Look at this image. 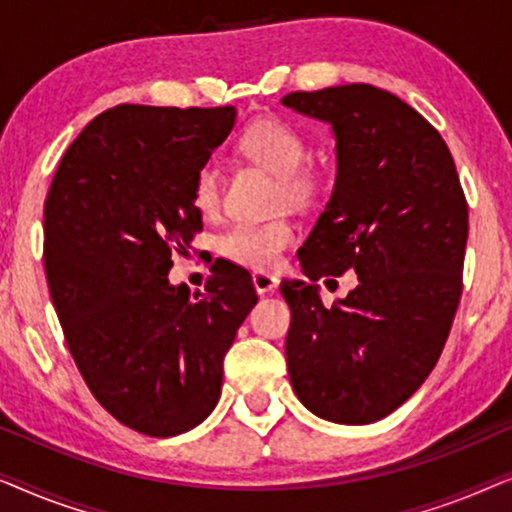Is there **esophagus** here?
Listing matches in <instances>:
<instances>
[{
  "instance_id": "1",
  "label": "esophagus",
  "mask_w": 512,
  "mask_h": 512,
  "mask_svg": "<svg viewBox=\"0 0 512 512\" xmlns=\"http://www.w3.org/2000/svg\"><path fill=\"white\" fill-rule=\"evenodd\" d=\"M251 282H254L256 291L263 296V293H270L277 289L279 279L275 275H270V272H254V275H251Z\"/></svg>"
}]
</instances>
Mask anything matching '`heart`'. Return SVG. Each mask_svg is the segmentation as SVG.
Instances as JSON below:
<instances>
[{
  "label": "heart",
  "mask_w": 512,
  "mask_h": 512,
  "mask_svg": "<svg viewBox=\"0 0 512 512\" xmlns=\"http://www.w3.org/2000/svg\"><path fill=\"white\" fill-rule=\"evenodd\" d=\"M237 149L279 177V198L296 207H310L319 195V177L305 165L310 146L303 132L277 116L251 121L237 137ZM221 200V174L214 163H205L193 179V205L212 214ZM296 240L291 221H237L214 240L216 254L249 270H272L286 247Z\"/></svg>",
  "instance_id": "heart-1"
}]
</instances>
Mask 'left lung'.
Instances as JSON below:
<instances>
[{"label": "left lung", "mask_w": 512, "mask_h": 512, "mask_svg": "<svg viewBox=\"0 0 512 512\" xmlns=\"http://www.w3.org/2000/svg\"><path fill=\"white\" fill-rule=\"evenodd\" d=\"M333 125L338 177L298 251L310 282H282L286 366L314 415L370 424L408 401L440 359L461 298L468 202L440 132L396 95L349 83L282 100ZM354 269L331 308L314 281Z\"/></svg>", "instance_id": "obj_1"}]
</instances>
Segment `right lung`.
<instances>
[{
  "label": "right lung",
  "instance_id": "obj_1",
  "mask_svg": "<svg viewBox=\"0 0 512 512\" xmlns=\"http://www.w3.org/2000/svg\"><path fill=\"white\" fill-rule=\"evenodd\" d=\"M235 116L118 104L69 144L46 195L44 268L69 354L97 403L144 436H177L214 410L258 300L233 265L193 298L167 282L174 251L202 230L195 172Z\"/></svg>",
  "mask_w": 512,
  "mask_h": 512
}]
</instances>
